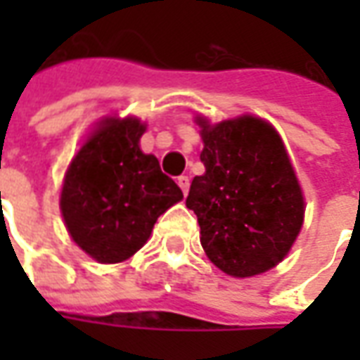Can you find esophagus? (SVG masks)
Returning a JSON list of instances; mask_svg holds the SVG:
<instances>
[{
	"instance_id": "obj_1",
	"label": "esophagus",
	"mask_w": 360,
	"mask_h": 360,
	"mask_svg": "<svg viewBox=\"0 0 360 360\" xmlns=\"http://www.w3.org/2000/svg\"><path fill=\"white\" fill-rule=\"evenodd\" d=\"M177 185H179L181 191H183V195H187L188 185H191V179H188L187 175H181V177H177Z\"/></svg>"
}]
</instances>
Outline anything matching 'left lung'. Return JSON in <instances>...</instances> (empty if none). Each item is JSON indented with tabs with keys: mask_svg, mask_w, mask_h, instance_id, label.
<instances>
[{
	"mask_svg": "<svg viewBox=\"0 0 360 360\" xmlns=\"http://www.w3.org/2000/svg\"><path fill=\"white\" fill-rule=\"evenodd\" d=\"M202 127L206 167L191 183L187 208L219 270L249 278L283 260L301 231L304 202L283 142L258 117Z\"/></svg>",
	"mask_w": 360,
	"mask_h": 360,
	"instance_id": "obj_1",
	"label": "left lung"
}]
</instances>
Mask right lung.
<instances>
[{
    "instance_id": "right-lung-1",
    "label": "right lung",
    "mask_w": 360,
    "mask_h": 360,
    "mask_svg": "<svg viewBox=\"0 0 360 360\" xmlns=\"http://www.w3.org/2000/svg\"><path fill=\"white\" fill-rule=\"evenodd\" d=\"M139 119H105L69 165L61 214L73 241L102 264L123 262L148 241L156 219L183 198L139 141Z\"/></svg>"
}]
</instances>
